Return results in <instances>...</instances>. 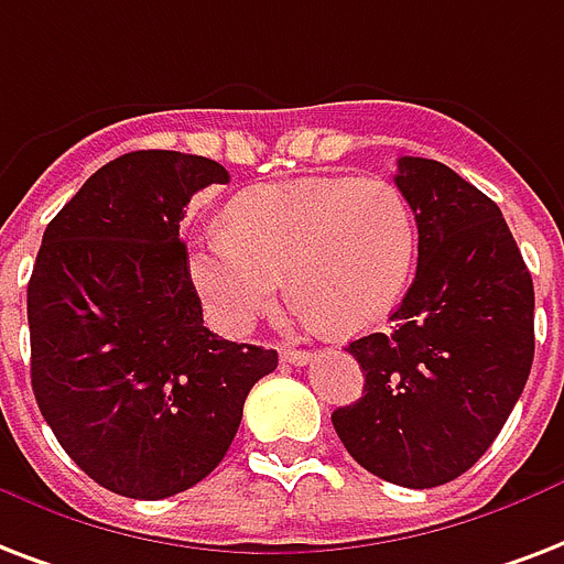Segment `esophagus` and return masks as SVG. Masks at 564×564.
<instances>
[{"label":"esophagus","instance_id":"obj_1","mask_svg":"<svg viewBox=\"0 0 564 564\" xmlns=\"http://www.w3.org/2000/svg\"><path fill=\"white\" fill-rule=\"evenodd\" d=\"M281 360H283V364H290V367H304V364H311V360H313V351L281 349Z\"/></svg>","mask_w":564,"mask_h":564}]
</instances>
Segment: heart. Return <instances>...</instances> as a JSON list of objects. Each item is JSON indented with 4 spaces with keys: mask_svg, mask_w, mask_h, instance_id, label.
Returning a JSON list of instances; mask_svg holds the SVG:
<instances>
[{
    "mask_svg": "<svg viewBox=\"0 0 564 564\" xmlns=\"http://www.w3.org/2000/svg\"><path fill=\"white\" fill-rule=\"evenodd\" d=\"M414 260L416 218L397 183L311 177L234 197L225 227L192 245L188 274L227 334H245L272 307L283 274L304 325L360 334L397 311Z\"/></svg>",
    "mask_w": 564,
    "mask_h": 564,
    "instance_id": "1",
    "label": "heart"
}]
</instances>
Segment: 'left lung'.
Returning a JSON list of instances; mask_svg holds the SVG:
<instances>
[{"label":"left lung","instance_id":"obj_1","mask_svg":"<svg viewBox=\"0 0 564 564\" xmlns=\"http://www.w3.org/2000/svg\"><path fill=\"white\" fill-rule=\"evenodd\" d=\"M393 180L416 218V278L384 334L349 343L364 397L330 423L378 479L435 488L482 458L521 399L535 292L491 197L435 159L402 156Z\"/></svg>","mask_w":564,"mask_h":564}]
</instances>
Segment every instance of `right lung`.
<instances>
[{"mask_svg":"<svg viewBox=\"0 0 564 564\" xmlns=\"http://www.w3.org/2000/svg\"><path fill=\"white\" fill-rule=\"evenodd\" d=\"M230 174L206 156L111 159L46 225L29 281L32 390L102 488L165 500L221 464L278 351L204 325L180 221Z\"/></svg>","mask_w":564,"mask_h":564,"instance_id":"1","label":"right lung"}]
</instances>
